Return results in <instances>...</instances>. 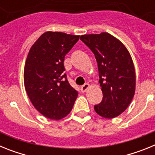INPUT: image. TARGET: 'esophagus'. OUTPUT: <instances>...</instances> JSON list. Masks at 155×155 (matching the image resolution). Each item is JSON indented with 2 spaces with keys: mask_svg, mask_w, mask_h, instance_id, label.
Here are the masks:
<instances>
[{
  "mask_svg": "<svg viewBox=\"0 0 155 155\" xmlns=\"http://www.w3.org/2000/svg\"><path fill=\"white\" fill-rule=\"evenodd\" d=\"M89 87L90 84H88V83H86V84H84V85H82L81 87V92H85L86 90H87Z\"/></svg>",
  "mask_w": 155,
  "mask_h": 155,
  "instance_id": "1",
  "label": "esophagus"
}]
</instances>
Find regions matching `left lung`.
<instances>
[{
  "label": "left lung",
  "instance_id": "left-lung-1",
  "mask_svg": "<svg viewBox=\"0 0 155 155\" xmlns=\"http://www.w3.org/2000/svg\"><path fill=\"white\" fill-rule=\"evenodd\" d=\"M94 53L98 64L99 84L103 98L94 110L104 118L113 119L127 109L134 98L136 74L127 48L107 32L81 36Z\"/></svg>",
  "mask_w": 155,
  "mask_h": 155
}]
</instances>
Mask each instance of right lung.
I'll use <instances>...</instances> for the list:
<instances>
[{
  "instance_id": "add662e5",
  "label": "right lung",
  "mask_w": 155,
  "mask_h": 155,
  "mask_svg": "<svg viewBox=\"0 0 155 155\" xmlns=\"http://www.w3.org/2000/svg\"><path fill=\"white\" fill-rule=\"evenodd\" d=\"M79 37L46 31L28 52L24 69L25 91L34 107L51 120L68 116L78 97L64 74V61Z\"/></svg>"
}]
</instances>
